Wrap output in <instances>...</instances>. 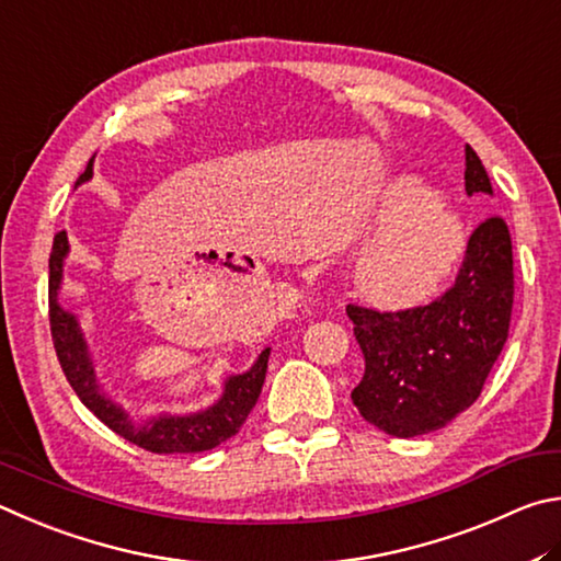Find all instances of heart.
Returning a JSON list of instances; mask_svg holds the SVG:
<instances>
[{"instance_id":"obj_1","label":"heart","mask_w":561,"mask_h":561,"mask_svg":"<svg viewBox=\"0 0 561 561\" xmlns=\"http://www.w3.org/2000/svg\"><path fill=\"white\" fill-rule=\"evenodd\" d=\"M377 233L355 261V286L385 308L424 302L454 278L468 249L460 211L416 174H399L375 206Z\"/></svg>"}]
</instances>
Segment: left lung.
<instances>
[{"label": "left lung", "instance_id": "8db88e82", "mask_svg": "<svg viewBox=\"0 0 561 561\" xmlns=\"http://www.w3.org/2000/svg\"><path fill=\"white\" fill-rule=\"evenodd\" d=\"M466 192L493 194L483 162L466 145ZM513 241L503 216L470 233L456 283L426 306H347L365 355L352 401L365 421L397 438L444 428L483 391L513 316Z\"/></svg>", "mask_w": 561, "mask_h": 561}]
</instances>
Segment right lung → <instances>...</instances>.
<instances>
[{"label":"right lung","mask_w":561,"mask_h":561,"mask_svg":"<svg viewBox=\"0 0 561 561\" xmlns=\"http://www.w3.org/2000/svg\"><path fill=\"white\" fill-rule=\"evenodd\" d=\"M93 176V160L88 162L85 172L78 176V184ZM68 255V236L58 231L54 239L51 255H48V320H51V337L56 357L61 362V369L73 387L78 399L103 421V424L123 436L130 444L140 446L150 454H202L211 450L224 440L239 434L243 421L249 419L251 409L261 397L265 369H268L271 347H265L253 367L243 375H233L224 381V394L214 407L196 411L186 416H152L135 424L130 414L115 404L113 399L103 394L101 385L95 379V367L88 355L83 332L78 328V320L71 312L58 306V290L64 280V261Z\"/></svg>","instance_id":"1"}]
</instances>
